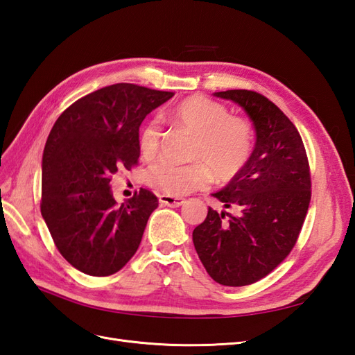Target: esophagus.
Instances as JSON below:
<instances>
[{"instance_id": "34e87169", "label": "esophagus", "mask_w": 355, "mask_h": 355, "mask_svg": "<svg viewBox=\"0 0 355 355\" xmlns=\"http://www.w3.org/2000/svg\"><path fill=\"white\" fill-rule=\"evenodd\" d=\"M159 202L161 206H168V207H179L182 204L185 202V200L182 198H176V197H171V196H159Z\"/></svg>"}]
</instances>
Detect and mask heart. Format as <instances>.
Wrapping results in <instances>:
<instances>
[{"mask_svg":"<svg viewBox=\"0 0 355 355\" xmlns=\"http://www.w3.org/2000/svg\"><path fill=\"white\" fill-rule=\"evenodd\" d=\"M168 118L194 133L189 157L196 161L178 164L159 159L148 168L146 182L164 194L187 196L210 184V168L218 178L231 179L249 163L254 145L253 125L244 116L230 115L223 103L202 94L189 96L170 110ZM159 142L158 121H148L139 136L142 155H155Z\"/></svg>","mask_w":355,"mask_h":355,"instance_id":"obj_1","label":"heart"}]
</instances>
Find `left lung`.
<instances>
[{"instance_id":"8db88e82","label":"left lung","mask_w":355,"mask_h":355,"mask_svg":"<svg viewBox=\"0 0 355 355\" xmlns=\"http://www.w3.org/2000/svg\"><path fill=\"white\" fill-rule=\"evenodd\" d=\"M214 96L243 106L256 145L240 173L213 194L239 213L209 207L192 240L214 282L240 287L259 282L292 252L309 207L311 171L302 137L275 103L253 90Z\"/></svg>"}]
</instances>
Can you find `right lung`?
<instances>
[{
    "mask_svg": "<svg viewBox=\"0 0 355 355\" xmlns=\"http://www.w3.org/2000/svg\"><path fill=\"white\" fill-rule=\"evenodd\" d=\"M173 94L112 84L73 102L53 125L42 154L40 207L59 253L78 271L112 275L141 244L158 198L141 189L116 204L110 184L116 171L139 164V125Z\"/></svg>",
    "mask_w": 355,
    "mask_h": 355,
    "instance_id": "obj_1",
    "label": "right lung"
}]
</instances>
